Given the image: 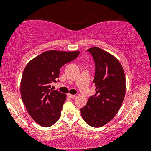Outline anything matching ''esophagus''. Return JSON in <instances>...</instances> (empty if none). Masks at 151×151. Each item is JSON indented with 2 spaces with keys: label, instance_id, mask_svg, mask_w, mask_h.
Masks as SVG:
<instances>
[{
  "label": "esophagus",
  "instance_id": "obj_1",
  "mask_svg": "<svg viewBox=\"0 0 151 151\" xmlns=\"http://www.w3.org/2000/svg\"><path fill=\"white\" fill-rule=\"evenodd\" d=\"M67 96H69V98H75V97L76 96V95H71V94H69V93L67 94Z\"/></svg>",
  "mask_w": 151,
  "mask_h": 151
}]
</instances>
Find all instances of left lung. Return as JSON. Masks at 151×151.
<instances>
[{"instance_id": "8db88e82", "label": "left lung", "mask_w": 151, "mask_h": 151, "mask_svg": "<svg viewBox=\"0 0 151 151\" xmlns=\"http://www.w3.org/2000/svg\"><path fill=\"white\" fill-rule=\"evenodd\" d=\"M87 51L96 67V94L88 98L80 113L86 124L97 128L110 122L118 112L125 96L126 78L121 64L113 55L96 47Z\"/></svg>"}]
</instances>
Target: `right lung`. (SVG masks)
<instances>
[{"instance_id":"add662e5","label":"right lung","mask_w":151,"mask_h":151,"mask_svg":"<svg viewBox=\"0 0 151 151\" xmlns=\"http://www.w3.org/2000/svg\"><path fill=\"white\" fill-rule=\"evenodd\" d=\"M79 51H48L34 58L24 68L20 94L32 119L44 127L52 126L61 115L66 95L53 90L51 84L59 81L60 69L78 56Z\"/></svg>"}]
</instances>
